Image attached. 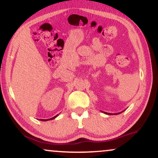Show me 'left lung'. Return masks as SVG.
I'll return each mask as SVG.
<instances>
[{
    "label": "left lung",
    "instance_id": "8db88e82",
    "mask_svg": "<svg viewBox=\"0 0 158 158\" xmlns=\"http://www.w3.org/2000/svg\"><path fill=\"white\" fill-rule=\"evenodd\" d=\"M124 111V110H123ZM103 112V111H102ZM123 112V111H122ZM122 112H120V113H122ZM103 113H105L106 114H108V115H112V114H115V115H117V114H119L120 113H117V114H110V113H107V112H103Z\"/></svg>",
    "mask_w": 158,
    "mask_h": 158
}]
</instances>
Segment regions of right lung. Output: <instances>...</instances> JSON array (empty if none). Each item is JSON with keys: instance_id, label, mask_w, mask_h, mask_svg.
Listing matches in <instances>:
<instances>
[{"instance_id": "1", "label": "right lung", "mask_w": 158, "mask_h": 158, "mask_svg": "<svg viewBox=\"0 0 158 158\" xmlns=\"http://www.w3.org/2000/svg\"><path fill=\"white\" fill-rule=\"evenodd\" d=\"M58 115H56V116H55V117H52V118H51V119H41V120H42V121H47V120H50V119H55L56 117H57Z\"/></svg>"}]
</instances>
